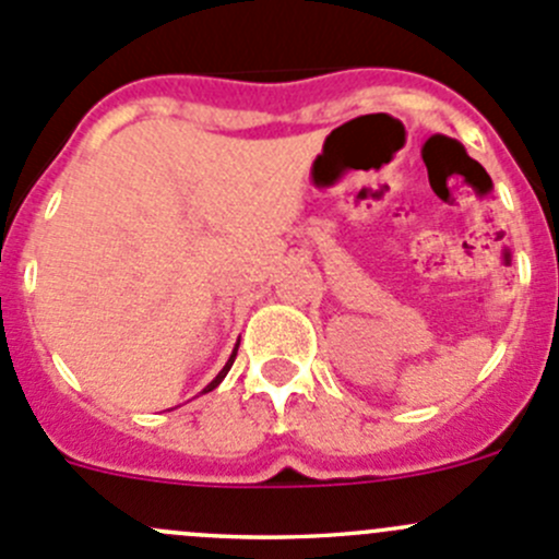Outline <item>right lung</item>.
<instances>
[{"instance_id": "obj_1", "label": "right lung", "mask_w": 559, "mask_h": 559, "mask_svg": "<svg viewBox=\"0 0 559 559\" xmlns=\"http://www.w3.org/2000/svg\"><path fill=\"white\" fill-rule=\"evenodd\" d=\"M235 357H238V346H235L233 357H229V362H227V365H224V370H222V373H218V376H216V379H213V381H211V384H207V386H205V392H211V389H216L218 384H222V379H224V376H227V373H229V368H233Z\"/></svg>"}]
</instances>
